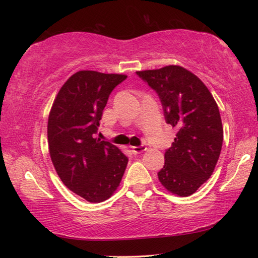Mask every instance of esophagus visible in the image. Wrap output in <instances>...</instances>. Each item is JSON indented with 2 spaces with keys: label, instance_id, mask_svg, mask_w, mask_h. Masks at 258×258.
I'll list each match as a JSON object with an SVG mask.
<instances>
[{
  "label": "esophagus",
  "instance_id": "obj_1",
  "mask_svg": "<svg viewBox=\"0 0 258 258\" xmlns=\"http://www.w3.org/2000/svg\"><path fill=\"white\" fill-rule=\"evenodd\" d=\"M147 150V147L145 146H139V147H132V152L133 154H141V152L146 151Z\"/></svg>",
  "mask_w": 258,
  "mask_h": 258
}]
</instances>
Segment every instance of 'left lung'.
<instances>
[{
    "mask_svg": "<svg viewBox=\"0 0 258 258\" xmlns=\"http://www.w3.org/2000/svg\"><path fill=\"white\" fill-rule=\"evenodd\" d=\"M137 75L159 97L166 123L177 130L165 151L159 181L172 194L191 196L211 177L221 154L223 127L215 100L197 76L180 66Z\"/></svg>",
    "mask_w": 258,
    "mask_h": 258,
    "instance_id": "obj_1",
    "label": "left lung"
}]
</instances>
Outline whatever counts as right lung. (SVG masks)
<instances>
[{
    "instance_id": "add662e5",
    "label": "right lung",
    "mask_w": 258,
    "mask_h": 258,
    "mask_svg": "<svg viewBox=\"0 0 258 258\" xmlns=\"http://www.w3.org/2000/svg\"><path fill=\"white\" fill-rule=\"evenodd\" d=\"M127 76L81 71L61 87L47 121L51 160L69 190L90 203L108 199L119 185L127 157L94 139L109 95Z\"/></svg>"
}]
</instances>
